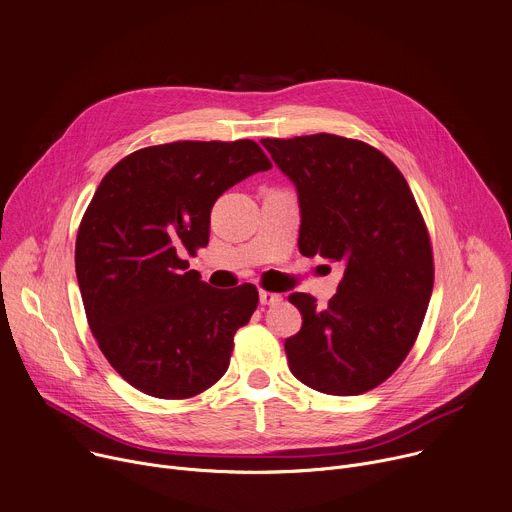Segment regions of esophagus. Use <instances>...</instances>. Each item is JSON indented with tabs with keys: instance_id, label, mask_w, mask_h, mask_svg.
<instances>
[{
	"instance_id": "34e87169",
	"label": "esophagus",
	"mask_w": 512,
	"mask_h": 512,
	"mask_svg": "<svg viewBox=\"0 0 512 512\" xmlns=\"http://www.w3.org/2000/svg\"><path fill=\"white\" fill-rule=\"evenodd\" d=\"M259 302L263 306H275V304L282 302V296L280 294H273V292H267V290H261L259 292Z\"/></svg>"
}]
</instances>
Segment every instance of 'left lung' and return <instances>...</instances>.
Instances as JSON below:
<instances>
[{"label": "left lung", "instance_id": "obj_1", "mask_svg": "<svg viewBox=\"0 0 512 512\" xmlns=\"http://www.w3.org/2000/svg\"><path fill=\"white\" fill-rule=\"evenodd\" d=\"M296 185L300 253L343 269L327 308L296 292L302 329L286 339L306 386L357 396L388 380L412 349L433 292L425 220L398 167L378 149L337 134L263 138Z\"/></svg>", "mask_w": 512, "mask_h": 512}]
</instances>
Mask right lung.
Listing matches in <instances>:
<instances>
[{
	"mask_svg": "<svg viewBox=\"0 0 512 512\" xmlns=\"http://www.w3.org/2000/svg\"><path fill=\"white\" fill-rule=\"evenodd\" d=\"M271 161L249 138L177 141L116 163L79 224L75 271L102 353L136 390L181 400L216 384L259 294L214 290L188 255L208 245L210 210Z\"/></svg>",
	"mask_w": 512,
	"mask_h": 512,
	"instance_id": "add662e5",
	"label": "right lung"
}]
</instances>
